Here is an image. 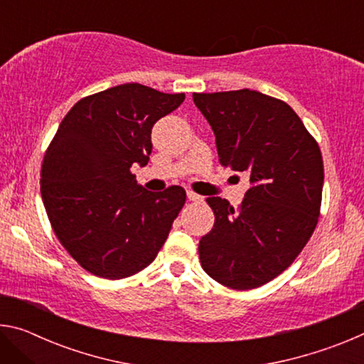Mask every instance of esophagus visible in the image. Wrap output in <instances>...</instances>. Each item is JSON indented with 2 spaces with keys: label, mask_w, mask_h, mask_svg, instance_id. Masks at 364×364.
<instances>
[{
  "label": "esophagus",
  "mask_w": 364,
  "mask_h": 364,
  "mask_svg": "<svg viewBox=\"0 0 364 364\" xmlns=\"http://www.w3.org/2000/svg\"><path fill=\"white\" fill-rule=\"evenodd\" d=\"M188 199L193 200V202H202V200H204V197L199 196V194H196L194 191H188Z\"/></svg>",
  "instance_id": "1"
}]
</instances>
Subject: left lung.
<instances>
[{
	"mask_svg": "<svg viewBox=\"0 0 364 364\" xmlns=\"http://www.w3.org/2000/svg\"><path fill=\"white\" fill-rule=\"evenodd\" d=\"M217 138L220 164L247 175L237 208L208 197L212 231L199 242L205 273L247 291L291 267L318 225L324 167L316 139L284 101L254 90L194 93Z\"/></svg>",
	"mask_w": 364,
	"mask_h": 364,
	"instance_id": "left-lung-1",
	"label": "left lung"
}]
</instances>
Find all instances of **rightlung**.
I'll list each match as a JSON object with an SVG mask.
<instances>
[{
    "mask_svg": "<svg viewBox=\"0 0 364 364\" xmlns=\"http://www.w3.org/2000/svg\"><path fill=\"white\" fill-rule=\"evenodd\" d=\"M183 101L184 93L139 83L114 86L82 97L49 143L41 164L43 204L59 242L91 274H136L167 241L186 191H146L132 165H147L154 123Z\"/></svg>",
    "mask_w": 364,
    "mask_h": 364,
    "instance_id": "1",
    "label": "right lung"
}]
</instances>
